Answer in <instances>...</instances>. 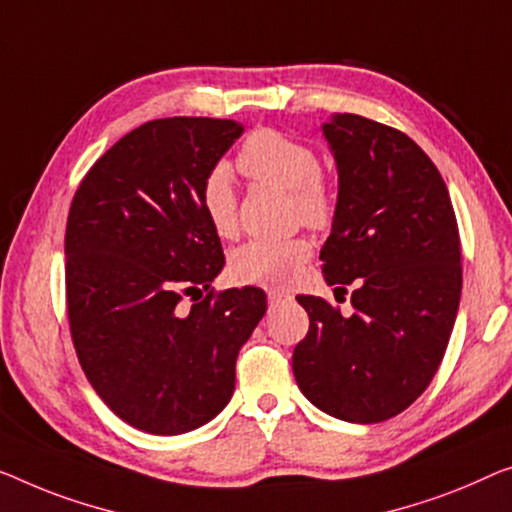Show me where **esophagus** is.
<instances>
[{
  "label": "esophagus",
  "instance_id": "obj_1",
  "mask_svg": "<svg viewBox=\"0 0 512 512\" xmlns=\"http://www.w3.org/2000/svg\"><path fill=\"white\" fill-rule=\"evenodd\" d=\"M282 303H292V296L287 292H280V289H271L269 292V305L271 308H278Z\"/></svg>",
  "mask_w": 512,
  "mask_h": 512
}]
</instances>
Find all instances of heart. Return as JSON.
Segmentation results:
<instances>
[{
	"label": "heart",
	"instance_id": "obj_1",
	"mask_svg": "<svg viewBox=\"0 0 512 512\" xmlns=\"http://www.w3.org/2000/svg\"><path fill=\"white\" fill-rule=\"evenodd\" d=\"M239 167L250 179L269 183L292 193L296 216L308 225H324L331 216L333 200L319 177V160L308 144L262 128L248 135L239 151ZM200 204L213 232L232 236L236 232V188L227 167L207 174L200 190ZM310 257L305 239H253L232 257L234 276L253 285H287L299 266Z\"/></svg>",
	"mask_w": 512,
	"mask_h": 512
}]
</instances>
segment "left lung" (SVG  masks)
<instances>
[{"label": "left lung", "instance_id": "1", "mask_svg": "<svg viewBox=\"0 0 512 512\" xmlns=\"http://www.w3.org/2000/svg\"><path fill=\"white\" fill-rule=\"evenodd\" d=\"M322 133L338 202L319 259L329 285H356L354 312L296 296L310 329L292 370L317 409L381 423L425 391L444 358L462 294L460 234L444 179L411 137L358 114H333Z\"/></svg>", "mask_w": 512, "mask_h": 512}]
</instances>
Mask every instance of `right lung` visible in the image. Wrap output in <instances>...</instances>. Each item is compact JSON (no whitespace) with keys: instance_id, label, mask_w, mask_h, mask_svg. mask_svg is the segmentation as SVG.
Returning <instances> with one entry per match:
<instances>
[{"instance_id":"1","label":"right lung","mask_w":512,"mask_h":512,"mask_svg":"<svg viewBox=\"0 0 512 512\" xmlns=\"http://www.w3.org/2000/svg\"><path fill=\"white\" fill-rule=\"evenodd\" d=\"M241 135L232 119L147 121L75 190L64 246L73 345L101 400L142 432L170 437L216 418L266 312L259 287L211 289L225 255L200 190Z\"/></svg>"}]
</instances>
